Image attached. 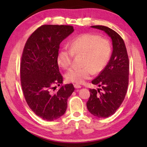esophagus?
<instances>
[{
  "label": "esophagus",
  "instance_id": "obj_1",
  "mask_svg": "<svg viewBox=\"0 0 147 147\" xmlns=\"http://www.w3.org/2000/svg\"><path fill=\"white\" fill-rule=\"evenodd\" d=\"M74 88H80L81 87H82L80 85H78V84H74Z\"/></svg>",
  "mask_w": 147,
  "mask_h": 147
}]
</instances>
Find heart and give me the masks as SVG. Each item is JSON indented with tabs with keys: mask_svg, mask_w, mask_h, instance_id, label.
Returning <instances> with one entry per match:
<instances>
[{
	"mask_svg": "<svg viewBox=\"0 0 147 147\" xmlns=\"http://www.w3.org/2000/svg\"><path fill=\"white\" fill-rule=\"evenodd\" d=\"M111 46L109 40L92 33H84L69 43V49H62L57 57L58 64L67 69L72 65L74 55H82V67H73L65 78L69 82L83 83L93 74L100 73L109 61Z\"/></svg>",
	"mask_w": 147,
	"mask_h": 147,
	"instance_id": "b5f03b06",
	"label": "heart"
}]
</instances>
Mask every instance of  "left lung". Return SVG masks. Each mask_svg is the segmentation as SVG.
Segmentation results:
<instances>
[{
  "label": "left lung",
  "mask_w": 147,
  "mask_h": 147,
  "mask_svg": "<svg viewBox=\"0 0 147 147\" xmlns=\"http://www.w3.org/2000/svg\"><path fill=\"white\" fill-rule=\"evenodd\" d=\"M91 27L104 31L111 38L113 47L107 65L92 81L101 88L90 89V96L86 102L90 113L105 118L113 115L125 98L129 84V58L124 40L117 32L104 26Z\"/></svg>",
  "instance_id": "8db88e82"
}]
</instances>
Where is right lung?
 <instances>
[{"label": "right lung", "instance_id": "add662e5", "mask_svg": "<svg viewBox=\"0 0 147 147\" xmlns=\"http://www.w3.org/2000/svg\"><path fill=\"white\" fill-rule=\"evenodd\" d=\"M73 32L70 25L44 24L30 36L24 47L20 63L22 90L29 107L43 120L61 117L74 91L73 84L63 85L57 61L60 43ZM55 85L60 86L57 90Z\"/></svg>", "mask_w": 147, "mask_h": 147}]
</instances>
